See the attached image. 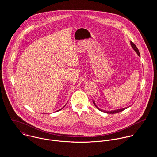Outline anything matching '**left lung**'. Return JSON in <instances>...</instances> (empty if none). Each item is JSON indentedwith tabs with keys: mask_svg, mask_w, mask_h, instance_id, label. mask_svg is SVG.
Masks as SVG:
<instances>
[{
	"mask_svg": "<svg viewBox=\"0 0 157 157\" xmlns=\"http://www.w3.org/2000/svg\"><path fill=\"white\" fill-rule=\"evenodd\" d=\"M131 45L132 46V47L133 48V49H134L135 51L137 53V54H138L139 56H140V52H139V51H138V49L137 47L136 46V45H135L132 42H131ZM92 102H93L94 105H95V107H96V108H97L99 111H102V112H106V113H118V112H121V111H124V109H126L127 108H122V109H120L113 110V111H103V110H102V109H101L98 108L96 106V105H95V101H94V100H92Z\"/></svg>",
	"mask_w": 157,
	"mask_h": 157,
	"instance_id": "left-lung-1",
	"label": "left lung"
}]
</instances>
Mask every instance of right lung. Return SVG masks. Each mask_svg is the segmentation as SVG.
Masks as SVG:
<instances>
[{"label":"right lung","mask_w":157,"mask_h":157,"mask_svg":"<svg viewBox=\"0 0 157 157\" xmlns=\"http://www.w3.org/2000/svg\"><path fill=\"white\" fill-rule=\"evenodd\" d=\"M65 106H64V107H65ZM64 107H63V108H64ZM63 108H62V109H59V111H60V110H62V109H63Z\"/></svg>","instance_id":"right-lung-1"}]
</instances>
